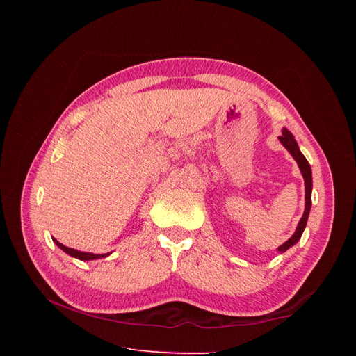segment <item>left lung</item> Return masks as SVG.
I'll use <instances>...</instances> for the list:
<instances>
[{
    "mask_svg": "<svg viewBox=\"0 0 356 356\" xmlns=\"http://www.w3.org/2000/svg\"><path fill=\"white\" fill-rule=\"evenodd\" d=\"M279 141H281V144L288 149V153L294 157V160L297 161V165L300 168L301 175H303V179H305V212H303V217L300 218L294 234L291 236V238L286 242H284L281 246L277 248V252L282 254L300 241L301 234H303V232L306 229L309 212H310V208H312V169H310L309 161L303 156V153L300 152L298 144L294 139L293 134H291L288 129H285V127L282 129V135L279 136Z\"/></svg>",
    "mask_w": 356,
    "mask_h": 356,
    "instance_id": "left-lung-1",
    "label": "left lung"
}]
</instances>
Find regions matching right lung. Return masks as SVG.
I'll return each mask as SVG.
<instances>
[{
    "instance_id": "obj_1",
    "label": "right lung",
    "mask_w": 356,
    "mask_h": 356,
    "mask_svg": "<svg viewBox=\"0 0 356 356\" xmlns=\"http://www.w3.org/2000/svg\"><path fill=\"white\" fill-rule=\"evenodd\" d=\"M53 239V242H55L60 250L65 252V254H68V255H71V257H74V258H77V260H81V261H90V260H99V258H105V257H108L111 252H106V254H93V252H83V251H77V250H72V248H68V246H65V245H62L60 242H58L55 238H51Z\"/></svg>"
}]
</instances>
